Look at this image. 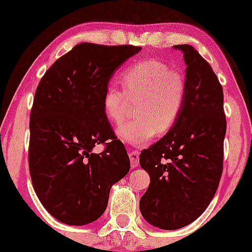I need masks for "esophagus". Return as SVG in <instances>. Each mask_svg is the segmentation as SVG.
<instances>
[{"mask_svg":"<svg viewBox=\"0 0 252 252\" xmlns=\"http://www.w3.org/2000/svg\"><path fill=\"white\" fill-rule=\"evenodd\" d=\"M129 158H130V162H131L132 168H135V167L138 166V162H140V154H138V152L130 150Z\"/></svg>","mask_w":252,"mask_h":252,"instance_id":"34e87169","label":"esophagus"}]
</instances>
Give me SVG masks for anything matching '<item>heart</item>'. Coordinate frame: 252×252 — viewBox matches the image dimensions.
Segmentation results:
<instances>
[{"mask_svg":"<svg viewBox=\"0 0 252 252\" xmlns=\"http://www.w3.org/2000/svg\"><path fill=\"white\" fill-rule=\"evenodd\" d=\"M121 79L123 90L110 84L102 98L104 114L115 124L126 118L129 102H136L134 120L117 129L121 140L142 146L156 132L163 135L175 126L186 100V80L180 72L161 60L147 59L126 68Z\"/></svg>","mask_w":252,"mask_h":252,"instance_id":"1","label":"heart"}]
</instances>
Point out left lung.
Instances as JSON below:
<instances>
[{
	"instance_id": "8db88e82",
	"label": "left lung",
	"mask_w": 252,
	"mask_h": 252,
	"mask_svg": "<svg viewBox=\"0 0 252 252\" xmlns=\"http://www.w3.org/2000/svg\"><path fill=\"white\" fill-rule=\"evenodd\" d=\"M186 63V100L178 122L140 154L150 184L140 200L153 226L176 230L194 221L216 194L222 173L224 94L212 67L190 45H176Z\"/></svg>"
}]
</instances>
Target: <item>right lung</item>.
<instances>
[{"label":"right lung","instance_id":"right-lung-1","mask_svg":"<svg viewBox=\"0 0 252 252\" xmlns=\"http://www.w3.org/2000/svg\"><path fill=\"white\" fill-rule=\"evenodd\" d=\"M141 51L131 45L74 46L46 71L30 117V173L37 198L67 225L97 220L110 189L128 174L129 156L103 110L115 72ZM104 144L96 155L93 148Z\"/></svg>","mask_w":252,"mask_h":252}]
</instances>
